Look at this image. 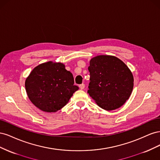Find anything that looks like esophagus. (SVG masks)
I'll use <instances>...</instances> for the list:
<instances>
[{
	"label": "esophagus",
	"mask_w": 160,
	"mask_h": 160,
	"mask_svg": "<svg viewBox=\"0 0 160 160\" xmlns=\"http://www.w3.org/2000/svg\"><path fill=\"white\" fill-rule=\"evenodd\" d=\"M79 88L82 90V89H83L84 88H85V84H81V85H79Z\"/></svg>",
	"instance_id": "obj_1"
}]
</instances>
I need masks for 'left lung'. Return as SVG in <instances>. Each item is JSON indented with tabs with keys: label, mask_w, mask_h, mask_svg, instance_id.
Returning a JSON list of instances; mask_svg holds the SVG:
<instances>
[{
	"label": "left lung",
	"mask_w": 160,
	"mask_h": 160,
	"mask_svg": "<svg viewBox=\"0 0 160 160\" xmlns=\"http://www.w3.org/2000/svg\"><path fill=\"white\" fill-rule=\"evenodd\" d=\"M88 93L101 108L111 111L122 106L132 93L133 77L123 61L109 55L90 61Z\"/></svg>",
	"instance_id": "left-lung-1"
}]
</instances>
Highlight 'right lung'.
I'll return each instance as SVG.
<instances>
[{"instance_id":"right-lung-1","label":"right lung","mask_w":160,"mask_h":160,"mask_svg":"<svg viewBox=\"0 0 160 160\" xmlns=\"http://www.w3.org/2000/svg\"><path fill=\"white\" fill-rule=\"evenodd\" d=\"M25 89L37 108L51 113L63 108L79 88L63 64L49 61L34 68L25 81Z\"/></svg>"}]
</instances>
